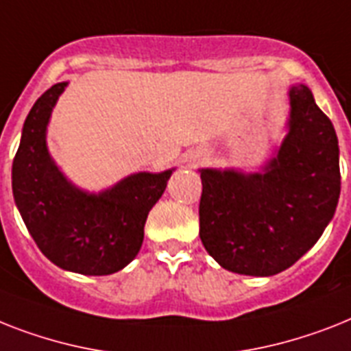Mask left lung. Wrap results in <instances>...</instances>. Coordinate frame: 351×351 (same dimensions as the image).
Listing matches in <instances>:
<instances>
[{
	"label": "left lung",
	"mask_w": 351,
	"mask_h": 351,
	"mask_svg": "<svg viewBox=\"0 0 351 351\" xmlns=\"http://www.w3.org/2000/svg\"><path fill=\"white\" fill-rule=\"evenodd\" d=\"M289 133L259 173L200 169V238L225 270L274 276L308 252L341 195L339 142L308 86L289 90Z\"/></svg>",
	"instance_id": "1"
}]
</instances>
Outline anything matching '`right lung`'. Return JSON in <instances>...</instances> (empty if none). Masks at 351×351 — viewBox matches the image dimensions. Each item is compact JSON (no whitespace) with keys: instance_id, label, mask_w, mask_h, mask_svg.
<instances>
[{"instance_id":"1","label":"right lung","mask_w":351,"mask_h":351,"mask_svg":"<svg viewBox=\"0 0 351 351\" xmlns=\"http://www.w3.org/2000/svg\"><path fill=\"white\" fill-rule=\"evenodd\" d=\"M68 82L43 93L23 124L12 164V193L28 232L53 265L84 276H108L133 261L144 225L173 169L135 173L101 193L79 189L56 166L47 126Z\"/></svg>"}]
</instances>
